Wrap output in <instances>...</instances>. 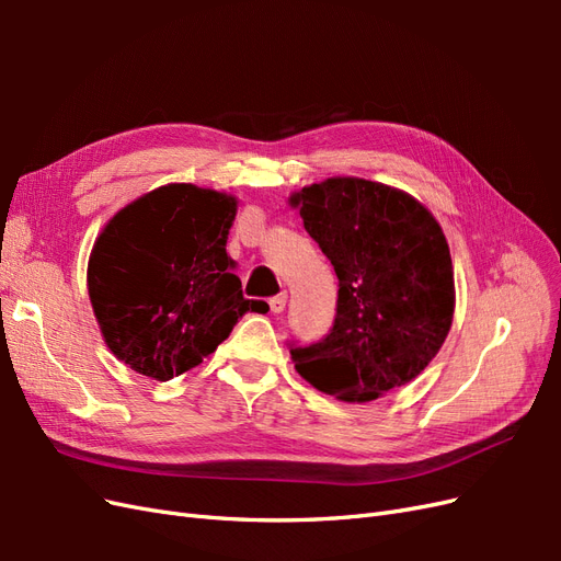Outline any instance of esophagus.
I'll use <instances>...</instances> for the list:
<instances>
[{"label": "esophagus", "mask_w": 561, "mask_h": 561, "mask_svg": "<svg viewBox=\"0 0 561 561\" xmlns=\"http://www.w3.org/2000/svg\"><path fill=\"white\" fill-rule=\"evenodd\" d=\"M285 304H287V295H285V293H280V295L268 299V307H271V311H274V313H283Z\"/></svg>", "instance_id": "1"}]
</instances>
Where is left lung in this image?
<instances>
[{"mask_svg": "<svg viewBox=\"0 0 561 561\" xmlns=\"http://www.w3.org/2000/svg\"><path fill=\"white\" fill-rule=\"evenodd\" d=\"M290 203L339 278L332 330L290 346L295 369L344 402L416 379L454 318V266L437 219L410 194L360 178L304 186Z\"/></svg>", "mask_w": 561, "mask_h": 561, "instance_id": "left-lung-1", "label": "left lung"}]
</instances>
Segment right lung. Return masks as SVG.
Masks as SVG:
<instances>
[{"label": "right lung", "instance_id": "add662e5", "mask_svg": "<svg viewBox=\"0 0 561 561\" xmlns=\"http://www.w3.org/2000/svg\"><path fill=\"white\" fill-rule=\"evenodd\" d=\"M233 196L165 184L118 210L91 250L89 297L105 344L157 381L196 367L248 311L227 254Z\"/></svg>", "mask_w": 561, "mask_h": 561}]
</instances>
